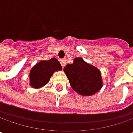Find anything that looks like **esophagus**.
<instances>
[{
  "label": "esophagus",
  "mask_w": 133,
  "mask_h": 133,
  "mask_svg": "<svg viewBox=\"0 0 133 133\" xmlns=\"http://www.w3.org/2000/svg\"><path fill=\"white\" fill-rule=\"evenodd\" d=\"M60 63H61V65H62V67L65 66V65H66V62H65V59H60Z\"/></svg>",
  "instance_id": "34e87169"
}]
</instances>
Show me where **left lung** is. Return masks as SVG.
I'll list each match as a JSON object with an SVG mask.
<instances>
[{"instance_id": "1", "label": "left lung", "mask_w": 133, "mask_h": 133, "mask_svg": "<svg viewBox=\"0 0 133 133\" xmlns=\"http://www.w3.org/2000/svg\"><path fill=\"white\" fill-rule=\"evenodd\" d=\"M64 72L71 88L82 96H92L102 87L101 72L81 57L74 59L73 64H68Z\"/></svg>"}]
</instances>
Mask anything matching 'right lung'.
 I'll return each mask as SVG.
<instances>
[{
  "label": "right lung",
  "instance_id": "right-lung-1",
  "mask_svg": "<svg viewBox=\"0 0 133 133\" xmlns=\"http://www.w3.org/2000/svg\"><path fill=\"white\" fill-rule=\"evenodd\" d=\"M62 70V66L56 58L49 60H42L36 64L30 71L31 87L39 88L48 83L54 72Z\"/></svg>",
  "mask_w": 133,
  "mask_h": 133
}]
</instances>
